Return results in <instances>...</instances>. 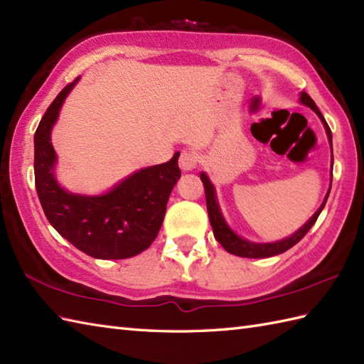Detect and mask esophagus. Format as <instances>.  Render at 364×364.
Instances as JSON below:
<instances>
[{
    "mask_svg": "<svg viewBox=\"0 0 364 364\" xmlns=\"http://www.w3.org/2000/svg\"><path fill=\"white\" fill-rule=\"evenodd\" d=\"M178 163H180V167L183 168L184 172L193 171V168H196L197 164H198V155L196 154V151L184 150V151H181Z\"/></svg>",
    "mask_w": 364,
    "mask_h": 364,
    "instance_id": "esophagus-1",
    "label": "esophagus"
}]
</instances>
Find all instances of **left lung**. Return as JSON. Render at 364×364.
<instances>
[{"instance_id":"1","label":"left lung","mask_w":364,"mask_h":364,"mask_svg":"<svg viewBox=\"0 0 364 364\" xmlns=\"http://www.w3.org/2000/svg\"><path fill=\"white\" fill-rule=\"evenodd\" d=\"M301 102L304 105L310 107L314 112L319 116V119L323 121L324 127H326V132H327V136H328V141H331V146H332V132L331 129H328V125L324 119V116L321 114L319 108L316 107V104L314 102V99H311L306 91L302 92L301 95ZM333 159V158H332ZM200 178H201V183L203 186H205V196H206V208H208V215H209V222H210V226H213L214 230V237L217 239V242L222 245V247L228 251L231 252V255L234 256H240V257H252V259H260V257H272V256H276V255H281V252L290 250L291 247H294L304 235H306L310 228L315 225L316 218L319 217L321 210L324 209L326 206V201L328 198V191L327 196L324 198V203L323 205L319 206V209L316 210V213L314 214V217L310 218V220L304 225L299 231L294 232L291 237H287L285 240H281V242H276V243H252V242H248V240H243L240 239L237 234H234L230 228H228V225L225 223L223 217L220 214V209H218V205H217V200H215V192H214V186L210 184L209 178L206 176V173H200ZM332 184V183H331Z\"/></svg>"}]
</instances>
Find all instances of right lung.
Returning a JSON list of instances; mask_svg holds the SVG:
<instances>
[{"instance_id": "right-lung-1", "label": "right lung", "mask_w": 364, "mask_h": 364, "mask_svg": "<svg viewBox=\"0 0 364 364\" xmlns=\"http://www.w3.org/2000/svg\"><path fill=\"white\" fill-rule=\"evenodd\" d=\"M58 92L33 136V172L41 208L55 231L75 248L96 259H127L147 250L163 225L167 200L181 176L176 154L164 164L142 168L100 197L63 191L54 178L55 151L50 129L68 92Z\"/></svg>"}]
</instances>
